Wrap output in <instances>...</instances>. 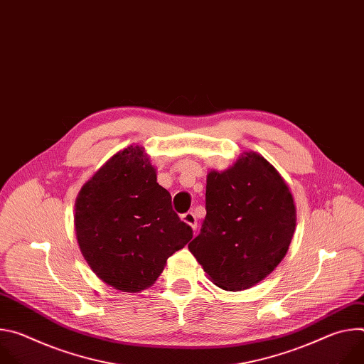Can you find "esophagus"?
Wrapping results in <instances>:
<instances>
[{
	"instance_id": "obj_1",
	"label": "esophagus",
	"mask_w": 364,
	"mask_h": 364,
	"mask_svg": "<svg viewBox=\"0 0 364 364\" xmlns=\"http://www.w3.org/2000/svg\"><path fill=\"white\" fill-rule=\"evenodd\" d=\"M181 220H183L186 225H188L193 230H196V228H197V219H196V216H194L193 212L184 213V215L181 216Z\"/></svg>"
}]
</instances>
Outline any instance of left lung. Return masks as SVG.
Instances as JSON below:
<instances>
[{
	"instance_id": "1",
	"label": "left lung",
	"mask_w": 364,
	"mask_h": 364,
	"mask_svg": "<svg viewBox=\"0 0 364 364\" xmlns=\"http://www.w3.org/2000/svg\"><path fill=\"white\" fill-rule=\"evenodd\" d=\"M205 210L188 249L219 288H252L285 257L296 207L284 177L259 152L246 151L229 168L207 173Z\"/></svg>"
}]
</instances>
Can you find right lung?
I'll use <instances>...</instances> for the list:
<instances>
[{"mask_svg":"<svg viewBox=\"0 0 364 364\" xmlns=\"http://www.w3.org/2000/svg\"><path fill=\"white\" fill-rule=\"evenodd\" d=\"M75 232L93 274L121 292L149 288L193 237L141 145L118 151L83 184Z\"/></svg>","mask_w":364,"mask_h":364,"instance_id":"1","label":"right lung"}]
</instances>
